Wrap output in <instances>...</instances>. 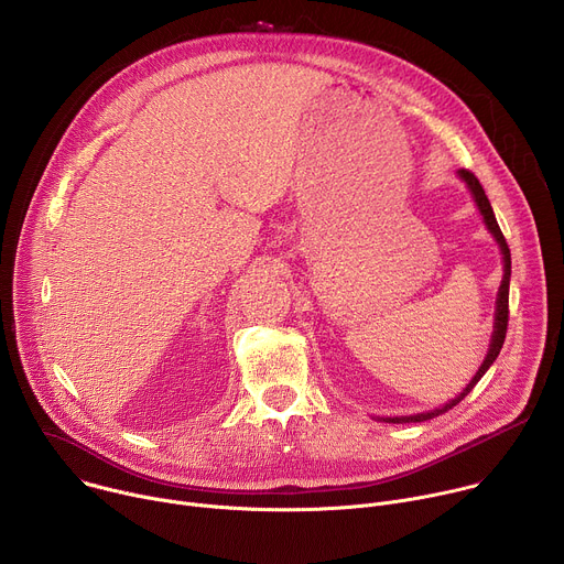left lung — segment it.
Wrapping results in <instances>:
<instances>
[{
	"instance_id": "obj_1",
	"label": "left lung",
	"mask_w": 564,
	"mask_h": 564,
	"mask_svg": "<svg viewBox=\"0 0 564 564\" xmlns=\"http://www.w3.org/2000/svg\"><path fill=\"white\" fill-rule=\"evenodd\" d=\"M459 174V178L468 185V189H470V194H473V198H475V205H477V209H479V214L485 216V223H487V227H489V231L494 234V238L498 240V246H500V250H502V259H505V276H502V283H500V290H498V307H496V324H494V337H491V346H489V352H487V359L481 361V366H479V370L475 372V377L466 383V388L455 397V399H451L446 406H442V409H435V411H431V413H420V415H411V417H381L383 422H388V424H404V422H426V420H433V417H437V415H442V413H446V411H451L453 406H457L459 401L475 388V383L485 377V372L491 368V364L498 359V355H500V350H502V344H505V337H507V326H509V281H511V252H509V246H507V238H505V234H502V229H500V225H498V220H496V214H494V207H491V203H489V198H487V194H485V189H481V185H479V181L475 178V174L473 172H468V170H459L457 172Z\"/></svg>"
}]
</instances>
